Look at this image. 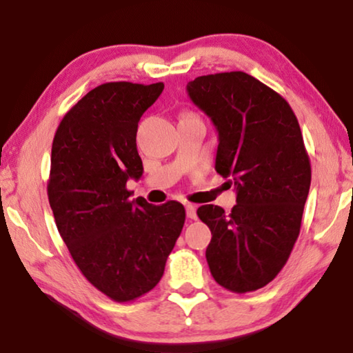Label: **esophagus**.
I'll list each match as a JSON object with an SVG mask.
<instances>
[{
	"instance_id": "34e87169",
	"label": "esophagus",
	"mask_w": 353,
	"mask_h": 353,
	"mask_svg": "<svg viewBox=\"0 0 353 353\" xmlns=\"http://www.w3.org/2000/svg\"><path fill=\"white\" fill-rule=\"evenodd\" d=\"M185 210H187V216L190 219H196L198 218V214H196V207L193 204H187L185 205Z\"/></svg>"
}]
</instances>
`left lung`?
I'll use <instances>...</instances> for the list:
<instances>
[{
  "label": "left lung",
  "mask_w": 353,
  "mask_h": 353,
  "mask_svg": "<svg viewBox=\"0 0 353 353\" xmlns=\"http://www.w3.org/2000/svg\"><path fill=\"white\" fill-rule=\"evenodd\" d=\"M187 92L218 132L214 170L236 188L229 214L212 204L198 208L212 232L208 268L225 290H260L288 260L312 182L297 118L279 93L243 71L199 76Z\"/></svg>",
  "instance_id": "left-lung-1"
}]
</instances>
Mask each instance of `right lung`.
Here are the masks:
<instances>
[{"instance_id": "obj_1", "label": "right lung", "mask_w": 353, "mask_h": 353, "mask_svg": "<svg viewBox=\"0 0 353 353\" xmlns=\"http://www.w3.org/2000/svg\"><path fill=\"white\" fill-rule=\"evenodd\" d=\"M163 83L107 82L71 107L52 140L48 199L71 256L88 282L117 302L146 294L163 276L185 208L130 199L143 163L137 129Z\"/></svg>"}]
</instances>
